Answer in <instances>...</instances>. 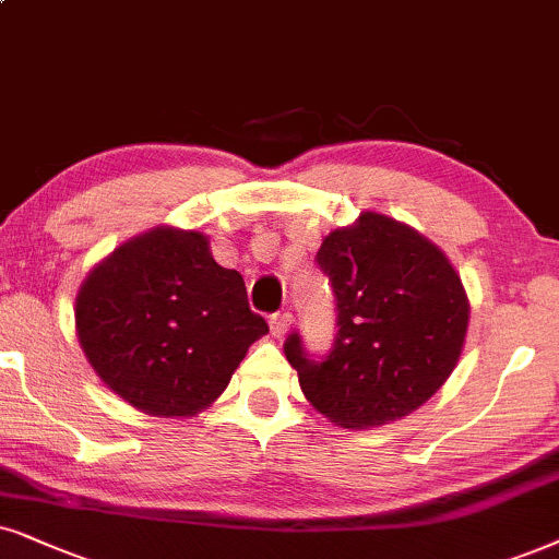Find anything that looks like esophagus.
Returning <instances> with one entry per match:
<instances>
[{"instance_id":"obj_1","label":"esophagus","mask_w":559,"mask_h":559,"mask_svg":"<svg viewBox=\"0 0 559 559\" xmlns=\"http://www.w3.org/2000/svg\"><path fill=\"white\" fill-rule=\"evenodd\" d=\"M292 322H294L292 312H275V314H271V332H273V337H284L286 332H288V328H292Z\"/></svg>"}]
</instances>
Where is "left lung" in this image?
Instances as JSON below:
<instances>
[{"label":"left lung","mask_w":559,"mask_h":559,"mask_svg":"<svg viewBox=\"0 0 559 559\" xmlns=\"http://www.w3.org/2000/svg\"><path fill=\"white\" fill-rule=\"evenodd\" d=\"M335 294L337 335L328 356L284 343L301 392L343 428H373L420 407L454 371L469 304L454 267L426 237L361 214L317 252Z\"/></svg>","instance_id":"left-lung-1"}]
</instances>
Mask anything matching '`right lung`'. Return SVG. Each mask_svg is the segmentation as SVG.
Wrapping results in <instances>:
<instances>
[{
  "mask_svg": "<svg viewBox=\"0 0 559 559\" xmlns=\"http://www.w3.org/2000/svg\"><path fill=\"white\" fill-rule=\"evenodd\" d=\"M84 356L112 392L150 415H193L227 390L267 322L242 275L198 231L154 229L118 247L76 296Z\"/></svg>",
  "mask_w": 559,
  "mask_h": 559,
  "instance_id": "1",
  "label": "right lung"
}]
</instances>
